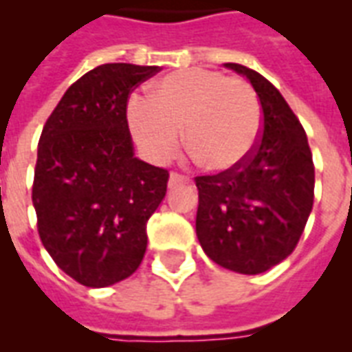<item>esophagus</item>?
I'll list each match as a JSON object with an SVG mask.
<instances>
[{
  "instance_id": "1",
  "label": "esophagus",
  "mask_w": 352,
  "mask_h": 352,
  "mask_svg": "<svg viewBox=\"0 0 352 352\" xmlns=\"http://www.w3.org/2000/svg\"><path fill=\"white\" fill-rule=\"evenodd\" d=\"M184 181H186V177L181 175V173H177V171H171L168 184H170V186H175V184H179V182H184Z\"/></svg>"
}]
</instances>
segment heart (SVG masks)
<instances>
[{"label": "heart", "mask_w": 352, "mask_h": 352, "mask_svg": "<svg viewBox=\"0 0 352 352\" xmlns=\"http://www.w3.org/2000/svg\"><path fill=\"white\" fill-rule=\"evenodd\" d=\"M131 131L149 159L166 162L184 144L204 170L239 168L261 133V107L248 82L212 69H186L153 85L149 100L127 107Z\"/></svg>", "instance_id": "obj_1"}]
</instances>
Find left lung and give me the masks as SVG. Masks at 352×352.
<instances>
[{"label": "left lung", "instance_id": "obj_1", "mask_svg": "<svg viewBox=\"0 0 352 352\" xmlns=\"http://www.w3.org/2000/svg\"><path fill=\"white\" fill-rule=\"evenodd\" d=\"M225 67L250 80L263 127L239 168L195 177V230L212 261L254 276L287 259L298 245L314 203V164L305 129L281 93L254 69Z\"/></svg>", "mask_w": 352, "mask_h": 352}]
</instances>
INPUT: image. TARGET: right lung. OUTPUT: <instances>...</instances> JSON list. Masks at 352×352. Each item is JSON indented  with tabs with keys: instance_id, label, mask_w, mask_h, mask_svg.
Here are the masks:
<instances>
[{
	"instance_id": "obj_1",
	"label": "right lung",
	"mask_w": 352,
	"mask_h": 352,
	"mask_svg": "<svg viewBox=\"0 0 352 352\" xmlns=\"http://www.w3.org/2000/svg\"><path fill=\"white\" fill-rule=\"evenodd\" d=\"M159 71L91 69L41 131L32 184L38 234L58 267L85 287H109L137 270L146 225L166 195L170 173L135 157L126 115L133 89Z\"/></svg>"
}]
</instances>
